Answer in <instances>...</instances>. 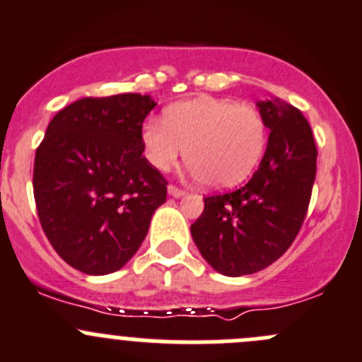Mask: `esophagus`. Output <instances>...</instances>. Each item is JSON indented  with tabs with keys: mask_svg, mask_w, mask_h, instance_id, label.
Returning <instances> with one entry per match:
<instances>
[{
	"mask_svg": "<svg viewBox=\"0 0 362 362\" xmlns=\"http://www.w3.org/2000/svg\"><path fill=\"white\" fill-rule=\"evenodd\" d=\"M168 195H172V197H183L185 195V190H181V188L174 187V185H168Z\"/></svg>",
	"mask_w": 362,
	"mask_h": 362,
	"instance_id": "34e87169",
	"label": "esophagus"
}]
</instances>
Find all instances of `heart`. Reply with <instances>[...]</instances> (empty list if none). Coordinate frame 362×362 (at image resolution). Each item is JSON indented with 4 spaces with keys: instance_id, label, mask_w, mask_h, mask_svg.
<instances>
[{
    "instance_id": "heart-1",
    "label": "heart",
    "mask_w": 362,
    "mask_h": 362,
    "mask_svg": "<svg viewBox=\"0 0 362 362\" xmlns=\"http://www.w3.org/2000/svg\"><path fill=\"white\" fill-rule=\"evenodd\" d=\"M142 142L156 168L168 170L187 153L192 172L209 188L222 190L252 174L263 156L267 127L261 113L250 106L197 98L170 106L167 120L147 119Z\"/></svg>"
}]
</instances>
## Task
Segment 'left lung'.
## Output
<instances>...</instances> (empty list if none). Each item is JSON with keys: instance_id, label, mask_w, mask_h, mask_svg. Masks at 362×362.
<instances>
[{"instance_id": "8db88e82", "label": "left lung", "mask_w": 362, "mask_h": 362, "mask_svg": "<svg viewBox=\"0 0 362 362\" xmlns=\"http://www.w3.org/2000/svg\"><path fill=\"white\" fill-rule=\"evenodd\" d=\"M270 129L259 168L229 194L204 199L192 223L199 252L218 274H256L290 249L311 201L316 175L313 132L300 110L282 99L257 103Z\"/></svg>"}]
</instances>
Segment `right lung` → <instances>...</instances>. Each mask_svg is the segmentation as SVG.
Returning <instances> with one entry per match:
<instances>
[{
    "mask_svg": "<svg viewBox=\"0 0 362 362\" xmlns=\"http://www.w3.org/2000/svg\"><path fill=\"white\" fill-rule=\"evenodd\" d=\"M154 106L142 94L83 98L53 117L37 147L40 226L58 256L83 274L120 270L167 199V179L142 156V124Z\"/></svg>",
    "mask_w": 362,
    "mask_h": 362,
    "instance_id": "1",
    "label": "right lung"
}]
</instances>
